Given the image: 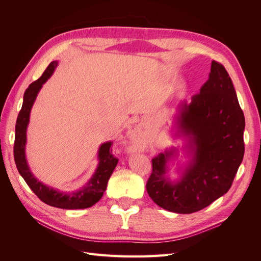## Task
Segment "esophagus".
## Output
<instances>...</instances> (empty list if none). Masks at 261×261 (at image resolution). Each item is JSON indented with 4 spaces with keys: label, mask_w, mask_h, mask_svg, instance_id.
<instances>
[{
    "label": "esophagus",
    "mask_w": 261,
    "mask_h": 261,
    "mask_svg": "<svg viewBox=\"0 0 261 261\" xmlns=\"http://www.w3.org/2000/svg\"><path fill=\"white\" fill-rule=\"evenodd\" d=\"M139 135H140V129L139 128H136L135 130H134L132 133L130 135V138H132V141H134V143H137V140L139 138Z\"/></svg>",
    "instance_id": "1"
}]
</instances>
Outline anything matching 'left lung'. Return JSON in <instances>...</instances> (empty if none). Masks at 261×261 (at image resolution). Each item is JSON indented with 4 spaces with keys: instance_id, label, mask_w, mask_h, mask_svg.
<instances>
[{
    "instance_id": "obj_1",
    "label": "left lung",
    "mask_w": 261,
    "mask_h": 261,
    "mask_svg": "<svg viewBox=\"0 0 261 261\" xmlns=\"http://www.w3.org/2000/svg\"><path fill=\"white\" fill-rule=\"evenodd\" d=\"M179 127L196 146L194 158L179 183L165 178L173 151L152 158L146 188L158 206L176 213H193L208 207L227 193L242 163L245 117L230 75L217 61L209 80L180 108Z\"/></svg>"
}]
</instances>
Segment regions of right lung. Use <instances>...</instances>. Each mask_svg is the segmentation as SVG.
Instances as JSON below:
<instances>
[{"label": "right lung", "instance_id": "obj_1", "mask_svg": "<svg viewBox=\"0 0 261 261\" xmlns=\"http://www.w3.org/2000/svg\"><path fill=\"white\" fill-rule=\"evenodd\" d=\"M57 62H51L49 66L43 72L42 76L30 84L23 94V102L20 112L17 116L16 126H15V143H14V159L16 163L19 174L25 179L36 196L44 203L52 207L61 209H85L93 206L98 202L103 195L110 176L118 162L117 158L112 153V143L101 145L99 149V165L91 179L85 187L78 192L70 194L61 193L53 188L43 185L38 181L31 174L25 158V144H26V129L29 122V114L37 94L42 85L48 81L52 75L54 68L57 67Z\"/></svg>", "mask_w": 261, "mask_h": 261}]
</instances>
